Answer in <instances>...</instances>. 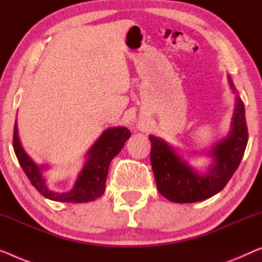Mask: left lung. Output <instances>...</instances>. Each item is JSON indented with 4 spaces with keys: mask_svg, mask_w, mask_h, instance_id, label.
I'll list each match as a JSON object with an SVG mask.
<instances>
[{
    "mask_svg": "<svg viewBox=\"0 0 262 262\" xmlns=\"http://www.w3.org/2000/svg\"><path fill=\"white\" fill-rule=\"evenodd\" d=\"M231 89L235 95L232 126L228 135L210 148L213 163L206 173H199L183 160L171 144L158 136L149 135L150 162L158 190L167 200L178 204H192L206 200L227 185L239 167L248 141L245 106L237 95L232 77Z\"/></svg>",
    "mask_w": 262,
    "mask_h": 262,
    "instance_id": "1",
    "label": "left lung"
}]
</instances>
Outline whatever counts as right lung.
<instances>
[{
    "label": "right lung",
    "mask_w": 262,
    "mask_h": 262,
    "mask_svg": "<svg viewBox=\"0 0 262 262\" xmlns=\"http://www.w3.org/2000/svg\"><path fill=\"white\" fill-rule=\"evenodd\" d=\"M129 138L130 132L126 127H114L104 130L85 154L87 160L76 179L75 185L69 192L66 193L55 192L47 185L43 177V170L47 166L36 165L23 149L18 138L17 122H15L14 126L13 146L23 171L38 193L53 201L82 204V202L96 200L104 193L111 161L120 153L124 142Z\"/></svg>",
    "instance_id": "right-lung-1"
}]
</instances>
